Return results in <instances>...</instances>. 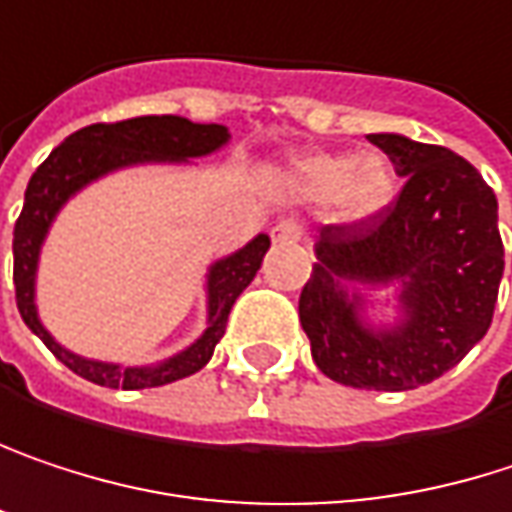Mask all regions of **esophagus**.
<instances>
[{"label":"esophagus","instance_id":"34e87169","mask_svg":"<svg viewBox=\"0 0 512 512\" xmlns=\"http://www.w3.org/2000/svg\"><path fill=\"white\" fill-rule=\"evenodd\" d=\"M303 232H300V226L294 224V221H280V224L271 229V238L277 241V244H291V241H297Z\"/></svg>","mask_w":512,"mask_h":512}]
</instances>
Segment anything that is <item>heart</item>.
I'll list each match as a JSON object with an SVG mask.
<instances>
[{
    "label": "heart",
    "instance_id": "1",
    "mask_svg": "<svg viewBox=\"0 0 512 512\" xmlns=\"http://www.w3.org/2000/svg\"><path fill=\"white\" fill-rule=\"evenodd\" d=\"M283 185L303 203H324L342 224H362L389 209L395 170L380 153H306L286 164Z\"/></svg>",
    "mask_w": 512,
    "mask_h": 512
}]
</instances>
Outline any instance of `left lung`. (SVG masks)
Returning <instances> with one entry per match:
<instances>
[{
	"label": "left lung",
	"mask_w": 512,
	"mask_h": 512,
	"mask_svg": "<svg viewBox=\"0 0 512 512\" xmlns=\"http://www.w3.org/2000/svg\"><path fill=\"white\" fill-rule=\"evenodd\" d=\"M407 176L389 209L362 224L321 226L300 291L315 365L353 389L407 392L451 371L486 336L504 274L498 200L451 150L368 135ZM399 288L402 318L371 325L362 290Z\"/></svg>",
	"instance_id": "1"
}]
</instances>
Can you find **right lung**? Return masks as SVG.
<instances>
[{
  "instance_id": "obj_1",
  "label": "right lung",
  "mask_w": 512,
  "mask_h": 512,
  "mask_svg": "<svg viewBox=\"0 0 512 512\" xmlns=\"http://www.w3.org/2000/svg\"><path fill=\"white\" fill-rule=\"evenodd\" d=\"M229 141V129L221 123H191L176 114L161 117H132L120 123H94L70 138H64L61 147L49 153L29 179L26 203L14 226V288H17V309L34 336L55 353L70 371L91 380L96 386L108 389H153L173 380H182L188 374H197L215 353V345L224 339L226 318L238 294L253 283L256 271L262 268V259L271 247V238L262 232L232 256L218 259L206 274V300H209V318L203 336L188 345L185 351L173 353L159 365H117V362H99L85 359L79 353L61 348L49 330L37 318L34 306V280H37V259L40 247L46 241V232L61 212V206L91 185L94 179L132 167V164H150V161H188L209 156L221 150Z\"/></svg>"
}]
</instances>
